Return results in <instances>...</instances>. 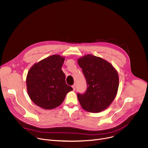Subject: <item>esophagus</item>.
I'll return each instance as SVG.
<instances>
[{"instance_id":"34e87169","label":"esophagus","mask_w":148,"mask_h":148,"mask_svg":"<svg viewBox=\"0 0 148 148\" xmlns=\"http://www.w3.org/2000/svg\"><path fill=\"white\" fill-rule=\"evenodd\" d=\"M72 87L73 88V90L75 91V84H74V85L72 86Z\"/></svg>"}]
</instances>
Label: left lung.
<instances>
[{
	"instance_id": "1",
	"label": "left lung",
	"mask_w": 148,
	"mask_h": 148,
	"mask_svg": "<svg viewBox=\"0 0 148 148\" xmlns=\"http://www.w3.org/2000/svg\"><path fill=\"white\" fill-rule=\"evenodd\" d=\"M87 82V90L77 94L82 108L90 112H99L115 99L119 86L116 70L110 62L91 54L78 60Z\"/></svg>"
}]
</instances>
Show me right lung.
I'll list each match as a JSON object with an SVG mask.
<instances>
[{"label": "right lung", "mask_w": 148, "mask_h": 148, "mask_svg": "<svg viewBox=\"0 0 148 148\" xmlns=\"http://www.w3.org/2000/svg\"><path fill=\"white\" fill-rule=\"evenodd\" d=\"M64 60L59 55H53L36 63L29 70L26 78L27 92L37 106L45 110L54 109L73 90L66 84L61 70Z\"/></svg>", "instance_id": "add662e5"}]
</instances>
